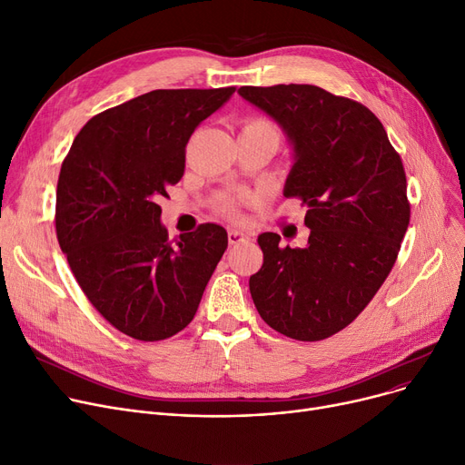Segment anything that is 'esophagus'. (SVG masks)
Wrapping results in <instances>:
<instances>
[{
  "label": "esophagus",
  "mask_w": 465,
  "mask_h": 465,
  "mask_svg": "<svg viewBox=\"0 0 465 465\" xmlns=\"http://www.w3.org/2000/svg\"><path fill=\"white\" fill-rule=\"evenodd\" d=\"M251 237L245 232H239V230H230L228 232V241L230 245H239V242H247Z\"/></svg>",
  "instance_id": "esophagus-1"
}]
</instances>
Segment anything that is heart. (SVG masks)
Instances as JSON below:
<instances>
[{
	"instance_id": "obj_1",
	"label": "heart",
	"mask_w": 465,
	"mask_h": 465,
	"mask_svg": "<svg viewBox=\"0 0 465 465\" xmlns=\"http://www.w3.org/2000/svg\"><path fill=\"white\" fill-rule=\"evenodd\" d=\"M242 130H258V132H272V134H277V130L270 124V122L267 120H260V118H254V120H249L245 126H242ZM233 200H228L226 203H224V207L230 211L232 207H233Z\"/></svg>"
}]
</instances>
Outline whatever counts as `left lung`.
Here are the masks:
<instances>
[{"mask_svg": "<svg viewBox=\"0 0 465 465\" xmlns=\"http://www.w3.org/2000/svg\"><path fill=\"white\" fill-rule=\"evenodd\" d=\"M239 95L273 118L292 144L286 198L307 207V247L258 235L260 272L249 281L265 324L298 341L349 326L388 277L411 207L400 154L381 120L358 102L312 84L241 86Z\"/></svg>", "mask_w": 465, "mask_h": 465, "instance_id": "8db88e82", "label": "left lung"}]
</instances>
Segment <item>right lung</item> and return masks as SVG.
<instances>
[{"label":"right lung","mask_w":465,"mask_h":465,"mask_svg":"<svg viewBox=\"0 0 465 465\" xmlns=\"http://www.w3.org/2000/svg\"><path fill=\"white\" fill-rule=\"evenodd\" d=\"M228 88L153 90L90 118L65 156L56 235L90 303L118 331L162 341L184 330L228 247L218 224L169 242L160 198L184 173V149Z\"/></svg>","instance_id":"1"}]
</instances>
